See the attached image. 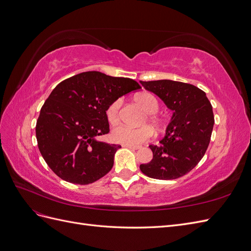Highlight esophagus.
<instances>
[{"label": "esophagus", "instance_id": "obj_1", "mask_svg": "<svg viewBox=\"0 0 251 251\" xmlns=\"http://www.w3.org/2000/svg\"><path fill=\"white\" fill-rule=\"evenodd\" d=\"M123 147L128 148V149H132V150H138V149H139V147H137V146H128V144H124Z\"/></svg>", "mask_w": 251, "mask_h": 251}]
</instances>
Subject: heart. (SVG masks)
Listing matches in <instances>:
<instances>
[{
	"mask_svg": "<svg viewBox=\"0 0 251 251\" xmlns=\"http://www.w3.org/2000/svg\"><path fill=\"white\" fill-rule=\"evenodd\" d=\"M135 100L149 114V123L156 128L161 127V120L154 115L159 110V102L156 100V97L150 93H142L136 96ZM120 105L121 100H116L110 104V107L107 110L108 120L113 125L119 120ZM151 135H153V131L148 126L133 127L126 125H120L114 127L112 131V138L114 141L121 144H128V146H138L140 143L146 142L151 137Z\"/></svg>",
	"mask_w": 251,
	"mask_h": 251,
	"instance_id": "1",
	"label": "heart"
}]
</instances>
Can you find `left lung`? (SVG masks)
I'll return each mask as SVG.
<instances>
[{
  "mask_svg": "<svg viewBox=\"0 0 251 251\" xmlns=\"http://www.w3.org/2000/svg\"><path fill=\"white\" fill-rule=\"evenodd\" d=\"M140 83L173 111L160 144L150 146L153 159L140 164V171L160 180L184 176L199 163L208 148L215 124L211 104L205 92L191 83L170 79Z\"/></svg>",
  "mask_w": 251,
  "mask_h": 251,
  "instance_id": "obj_1",
  "label": "left lung"
}]
</instances>
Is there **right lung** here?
<instances>
[{
  "mask_svg": "<svg viewBox=\"0 0 251 251\" xmlns=\"http://www.w3.org/2000/svg\"><path fill=\"white\" fill-rule=\"evenodd\" d=\"M141 89L131 78L82 72L59 82L36 121L37 146L49 168L74 184H90L107 175L118 144L98 141L110 132L107 110L132 91Z\"/></svg>",
  "mask_w": 251,
  "mask_h": 251,
  "instance_id": "1",
  "label": "right lung"
}]
</instances>
